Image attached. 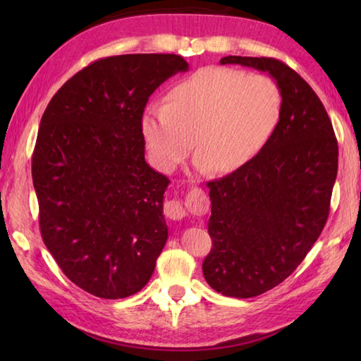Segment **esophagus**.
<instances>
[{"mask_svg": "<svg viewBox=\"0 0 361 361\" xmlns=\"http://www.w3.org/2000/svg\"><path fill=\"white\" fill-rule=\"evenodd\" d=\"M164 210H166V215L170 219H183L186 216V207L185 204L181 202V200H169L164 207Z\"/></svg>", "mask_w": 361, "mask_h": 361, "instance_id": "obj_1", "label": "esophagus"}]
</instances>
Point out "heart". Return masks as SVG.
Instances as JSON below:
<instances>
[{
  "instance_id": "1",
  "label": "heart",
  "mask_w": 361,
  "mask_h": 361,
  "mask_svg": "<svg viewBox=\"0 0 361 361\" xmlns=\"http://www.w3.org/2000/svg\"><path fill=\"white\" fill-rule=\"evenodd\" d=\"M282 109V92L271 78L209 66L176 81L167 102L148 103L140 130L161 172H173L194 142L199 169L228 175L259 154L276 132Z\"/></svg>"
}]
</instances>
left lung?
<instances>
[{"instance_id": "left-lung-1", "label": "left lung", "mask_w": 361, "mask_h": 361, "mask_svg": "<svg viewBox=\"0 0 361 361\" xmlns=\"http://www.w3.org/2000/svg\"><path fill=\"white\" fill-rule=\"evenodd\" d=\"M221 65L264 71L282 92V118L252 162L209 181L212 250L202 272L224 296L253 298L301 264L322 234L338 175V140L312 87L288 65L228 56Z\"/></svg>"}]
</instances>
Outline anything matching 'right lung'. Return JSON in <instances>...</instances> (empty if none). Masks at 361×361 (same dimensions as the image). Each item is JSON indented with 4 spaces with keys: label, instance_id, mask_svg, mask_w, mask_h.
<instances>
[{
    "label": "right lung",
    "instance_id": "add662e5",
    "mask_svg": "<svg viewBox=\"0 0 361 361\" xmlns=\"http://www.w3.org/2000/svg\"><path fill=\"white\" fill-rule=\"evenodd\" d=\"M189 65L175 54H126L78 71L49 102L32 176L39 228L59 267L103 299L138 293L166 245L170 180L145 161L140 118L151 94Z\"/></svg>",
    "mask_w": 361,
    "mask_h": 361
}]
</instances>
